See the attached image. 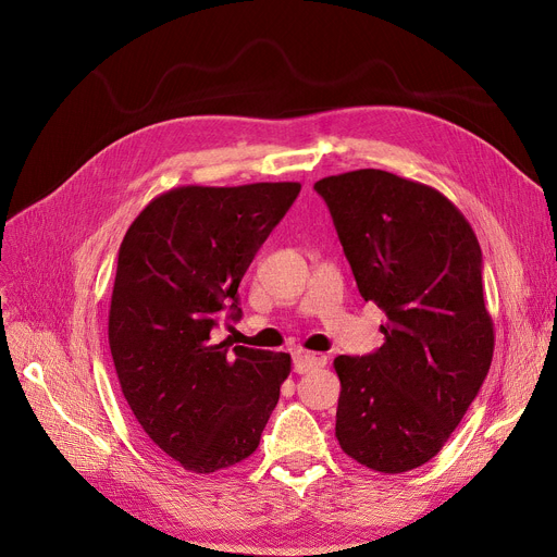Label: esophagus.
<instances>
[{
  "label": "esophagus",
  "mask_w": 557,
  "mask_h": 557,
  "mask_svg": "<svg viewBox=\"0 0 557 557\" xmlns=\"http://www.w3.org/2000/svg\"><path fill=\"white\" fill-rule=\"evenodd\" d=\"M327 363V357L325 355H315V352H307V349H298V352H294V370L298 374H305L309 370H315V368H323Z\"/></svg>",
  "instance_id": "1"
}]
</instances>
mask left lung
Wrapping results in <instances>:
<instances>
[{
  "mask_svg": "<svg viewBox=\"0 0 557 557\" xmlns=\"http://www.w3.org/2000/svg\"><path fill=\"white\" fill-rule=\"evenodd\" d=\"M359 294L386 311V343L336 357V437L370 470L401 474L445 447L494 352L476 234L437 189L382 169L318 181Z\"/></svg>",
  "mask_w": 557,
  "mask_h": 557,
  "instance_id": "1",
  "label": "left lung"
}]
</instances>
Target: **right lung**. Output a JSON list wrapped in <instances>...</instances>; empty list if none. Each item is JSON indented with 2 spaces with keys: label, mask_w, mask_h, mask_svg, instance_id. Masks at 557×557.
Returning <instances> with one entry per match:
<instances>
[{
  "label": "right lung",
  "mask_w": 557,
  "mask_h": 557,
  "mask_svg": "<svg viewBox=\"0 0 557 557\" xmlns=\"http://www.w3.org/2000/svg\"><path fill=\"white\" fill-rule=\"evenodd\" d=\"M300 194V183L187 185L153 198L116 259L108 343L144 433L185 470L246 460L290 372L286 352L216 343L242 318L239 282Z\"/></svg>",
  "instance_id": "1"
}]
</instances>
